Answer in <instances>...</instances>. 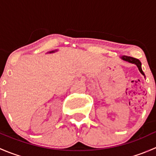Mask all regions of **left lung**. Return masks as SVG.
<instances>
[{"mask_svg":"<svg viewBox=\"0 0 156 156\" xmlns=\"http://www.w3.org/2000/svg\"><path fill=\"white\" fill-rule=\"evenodd\" d=\"M121 59H122L123 60L126 61V62H130V63L135 64V65L137 66V68H138V69H139L140 72V73L142 74L143 75H144V76H145V74H144V72H143L142 68H141V62L139 59H136V58L131 57V56H122V57H121Z\"/></svg>","mask_w":156,"mask_h":156,"instance_id":"obj_1","label":"left lung"}]
</instances>
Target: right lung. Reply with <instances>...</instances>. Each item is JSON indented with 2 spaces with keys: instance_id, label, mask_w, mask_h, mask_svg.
<instances>
[{
  "instance_id": "obj_1",
  "label": "right lung",
  "mask_w": 156,
  "mask_h": 156,
  "mask_svg": "<svg viewBox=\"0 0 156 156\" xmlns=\"http://www.w3.org/2000/svg\"><path fill=\"white\" fill-rule=\"evenodd\" d=\"M53 52H54V51H50V53H53Z\"/></svg>"
}]
</instances>
